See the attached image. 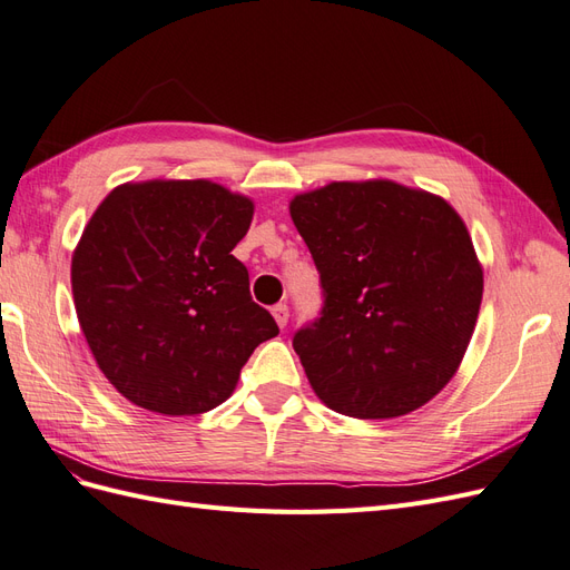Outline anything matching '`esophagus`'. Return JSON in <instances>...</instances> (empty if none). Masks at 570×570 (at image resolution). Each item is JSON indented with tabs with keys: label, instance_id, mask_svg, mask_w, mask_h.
<instances>
[{
	"label": "esophagus",
	"instance_id": "obj_1",
	"mask_svg": "<svg viewBox=\"0 0 570 570\" xmlns=\"http://www.w3.org/2000/svg\"><path fill=\"white\" fill-rule=\"evenodd\" d=\"M271 314H273L275 323H278L281 327H285V325H287V318H289V308H287V304H275V306L271 308Z\"/></svg>",
	"mask_w": 570,
	"mask_h": 570
}]
</instances>
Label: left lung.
<instances>
[{"label":"left lung","mask_w":570,"mask_h":570,"mask_svg":"<svg viewBox=\"0 0 570 570\" xmlns=\"http://www.w3.org/2000/svg\"><path fill=\"white\" fill-rule=\"evenodd\" d=\"M321 273V316L292 335L318 400L396 419L452 381L482 299V268L442 197L392 180L331 183L289 202Z\"/></svg>","instance_id":"1"}]
</instances>
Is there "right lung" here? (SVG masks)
<instances>
[{
  "instance_id": "add662e5",
  "label": "right lung",
  "mask_w": 570,
  "mask_h": 570,
  "mask_svg": "<svg viewBox=\"0 0 570 570\" xmlns=\"http://www.w3.org/2000/svg\"><path fill=\"white\" fill-rule=\"evenodd\" d=\"M252 216V199L212 180L126 183L97 206L73 252V302L97 366L132 404L212 411L281 333L230 254Z\"/></svg>"
}]
</instances>
